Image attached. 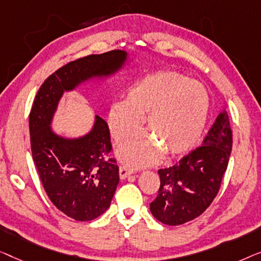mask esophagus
Here are the masks:
<instances>
[{
  "label": "esophagus",
  "instance_id": "obj_1",
  "mask_svg": "<svg viewBox=\"0 0 261 261\" xmlns=\"http://www.w3.org/2000/svg\"><path fill=\"white\" fill-rule=\"evenodd\" d=\"M132 172H134V171H132L130 168H127L125 166L119 167V177L122 179H125L127 176H130L132 174Z\"/></svg>",
  "mask_w": 261,
  "mask_h": 261
}]
</instances>
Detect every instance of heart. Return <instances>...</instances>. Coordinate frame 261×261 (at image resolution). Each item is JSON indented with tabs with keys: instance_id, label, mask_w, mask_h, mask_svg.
<instances>
[{
	"instance_id": "1",
	"label": "heart",
	"mask_w": 261,
	"mask_h": 261,
	"mask_svg": "<svg viewBox=\"0 0 261 261\" xmlns=\"http://www.w3.org/2000/svg\"><path fill=\"white\" fill-rule=\"evenodd\" d=\"M211 112V98L202 84L177 72L146 75L127 91L125 101L112 104L109 126L116 142L139 129L150 137H137L120 146L117 156L131 168L151 166L160 159L188 152L202 137Z\"/></svg>"
}]
</instances>
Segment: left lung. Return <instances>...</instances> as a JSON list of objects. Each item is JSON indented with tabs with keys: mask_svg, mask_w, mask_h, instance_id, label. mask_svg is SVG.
<instances>
[{
	"mask_svg": "<svg viewBox=\"0 0 261 261\" xmlns=\"http://www.w3.org/2000/svg\"><path fill=\"white\" fill-rule=\"evenodd\" d=\"M232 130L226 110L219 113L202 145L175 166L160 169L159 195L150 212L164 225L178 226L196 219L218 194L232 151Z\"/></svg>",
	"mask_w": 261,
	"mask_h": 261,
	"instance_id": "1",
	"label": "left lung"
}]
</instances>
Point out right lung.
Segmentation results:
<instances>
[{"instance_id": "add662e5", "label": "right lung", "mask_w": 261, "mask_h": 261, "mask_svg": "<svg viewBox=\"0 0 261 261\" xmlns=\"http://www.w3.org/2000/svg\"><path fill=\"white\" fill-rule=\"evenodd\" d=\"M129 60L125 50L89 56L62 66L45 80L29 115L34 163L53 204L76 221H91L111 204L119 182L116 161L108 159L111 141L108 124L95 115L89 132L66 137L53 130L65 92L84 84L115 76Z\"/></svg>"}]
</instances>
